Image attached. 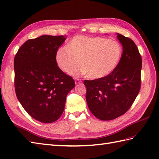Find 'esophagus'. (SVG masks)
Masks as SVG:
<instances>
[{
    "label": "esophagus",
    "mask_w": 159,
    "mask_h": 159,
    "mask_svg": "<svg viewBox=\"0 0 159 159\" xmlns=\"http://www.w3.org/2000/svg\"><path fill=\"white\" fill-rule=\"evenodd\" d=\"M81 82H82L81 79H75V83L76 84H79V83H80Z\"/></svg>",
    "instance_id": "esophagus-1"
}]
</instances>
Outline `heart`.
<instances>
[{
	"mask_svg": "<svg viewBox=\"0 0 159 159\" xmlns=\"http://www.w3.org/2000/svg\"><path fill=\"white\" fill-rule=\"evenodd\" d=\"M122 55L120 43L113 39L101 37L76 36L70 46H63L57 52L56 59L63 72H69L77 64L82 66L72 70V74H87L91 79L107 76L116 68Z\"/></svg>",
	"mask_w": 159,
	"mask_h": 159,
	"instance_id": "1",
	"label": "heart"
}]
</instances>
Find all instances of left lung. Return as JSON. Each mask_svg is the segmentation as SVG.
I'll return each mask as SVG.
<instances>
[{
    "mask_svg": "<svg viewBox=\"0 0 159 159\" xmlns=\"http://www.w3.org/2000/svg\"><path fill=\"white\" fill-rule=\"evenodd\" d=\"M123 46L116 68L107 76L85 80L86 100L91 112L98 119L111 120L129 110L141 88L142 59L134 42L117 33Z\"/></svg>",
    "mask_w": 159,
    "mask_h": 159,
    "instance_id": "1",
    "label": "left lung"
}]
</instances>
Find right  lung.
Here are the masks:
<instances>
[{
    "label": "right lung",
    "mask_w": 159,
    "mask_h": 159,
    "mask_svg": "<svg viewBox=\"0 0 159 159\" xmlns=\"http://www.w3.org/2000/svg\"><path fill=\"white\" fill-rule=\"evenodd\" d=\"M64 35H42L27 40L14 58L16 96L35 120L52 123L61 116L67 95L75 83L57 66L56 55Z\"/></svg>",
    "instance_id": "obj_1"
}]
</instances>
